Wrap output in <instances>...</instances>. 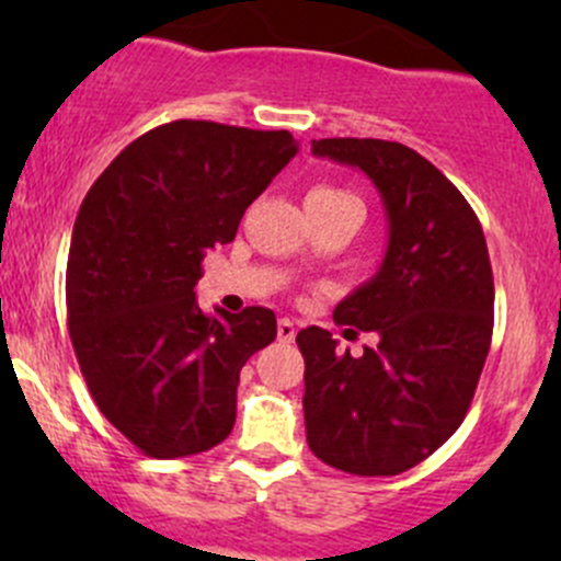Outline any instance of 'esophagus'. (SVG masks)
<instances>
[{
	"instance_id": "34e87169",
	"label": "esophagus",
	"mask_w": 561,
	"mask_h": 561,
	"mask_svg": "<svg viewBox=\"0 0 561 561\" xmlns=\"http://www.w3.org/2000/svg\"><path fill=\"white\" fill-rule=\"evenodd\" d=\"M276 336H279V342L290 344L293 339H296V325L285 317V320H279V325H276Z\"/></svg>"
}]
</instances>
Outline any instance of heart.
<instances>
[{"label":"heart","instance_id":"1","mask_svg":"<svg viewBox=\"0 0 561 561\" xmlns=\"http://www.w3.org/2000/svg\"><path fill=\"white\" fill-rule=\"evenodd\" d=\"M307 197H317V201H342V197H350V201H358V197L350 195L347 190H339V186H314Z\"/></svg>","mask_w":561,"mask_h":561}]
</instances>
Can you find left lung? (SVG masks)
Segmentation results:
<instances>
[{"label":"left lung","mask_w":561,"mask_h":561,"mask_svg":"<svg viewBox=\"0 0 561 561\" xmlns=\"http://www.w3.org/2000/svg\"><path fill=\"white\" fill-rule=\"evenodd\" d=\"M312 154L375 181L390 239L380 271L333 309L377 347L353 358L325 328L296 336L307 443L333 469L388 478L432 456L472 404L494 331L489 247L467 197L410 146L322 138Z\"/></svg>","instance_id":"obj_1"}]
</instances>
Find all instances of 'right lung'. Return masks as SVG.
<instances>
[{"mask_svg":"<svg viewBox=\"0 0 561 561\" xmlns=\"http://www.w3.org/2000/svg\"><path fill=\"white\" fill-rule=\"evenodd\" d=\"M287 129L162 124L87 192L67 257V328L100 412L151 458L211 450L236 423L249 355L276 339L265 307H197L208 249L296 157Z\"/></svg>","mask_w":561,"mask_h":561,"instance_id":"add662e5","label":"right lung"}]
</instances>
